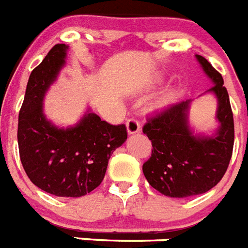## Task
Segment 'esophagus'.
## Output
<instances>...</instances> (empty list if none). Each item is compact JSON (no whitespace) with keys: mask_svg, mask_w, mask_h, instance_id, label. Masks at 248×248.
Here are the masks:
<instances>
[{"mask_svg":"<svg viewBox=\"0 0 248 248\" xmlns=\"http://www.w3.org/2000/svg\"><path fill=\"white\" fill-rule=\"evenodd\" d=\"M126 129H128L129 134L138 133L140 130V123L135 119V118H130V119L126 120Z\"/></svg>","mask_w":248,"mask_h":248,"instance_id":"1","label":"esophagus"}]
</instances>
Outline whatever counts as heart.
<instances>
[{
  "label": "heart",
  "instance_id": "b5f03b06",
  "mask_svg": "<svg viewBox=\"0 0 248 248\" xmlns=\"http://www.w3.org/2000/svg\"><path fill=\"white\" fill-rule=\"evenodd\" d=\"M172 99H173V95L172 94L164 95V96H163V98L160 99V100L158 101V103H156V107H158V108L167 107V105H168V104L170 103V101H172Z\"/></svg>",
  "mask_w": 248,
  "mask_h": 248
}]
</instances>
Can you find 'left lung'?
<instances>
[{
    "instance_id": "8db88e82",
    "label": "left lung",
    "mask_w": 248,
    "mask_h": 248,
    "mask_svg": "<svg viewBox=\"0 0 248 248\" xmlns=\"http://www.w3.org/2000/svg\"><path fill=\"white\" fill-rule=\"evenodd\" d=\"M196 58L213 81L207 92L218 100L217 133L211 137L193 134L188 124L190 100L172 104L148 116L143 126L153 147L143 173L154 189L173 198L206 193L215 187L225 175L233 150V114L223 78L203 56Z\"/></svg>"
}]
</instances>
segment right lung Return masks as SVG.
Returning <instances> with one entry per match:
<instances>
[{
  "instance_id": "right-lung-1",
  "label": "right lung",
  "mask_w": 248,
  "mask_h": 248,
  "mask_svg": "<svg viewBox=\"0 0 248 248\" xmlns=\"http://www.w3.org/2000/svg\"><path fill=\"white\" fill-rule=\"evenodd\" d=\"M69 46L58 44L32 70L18 114L20 159L33 185L58 197H82L100 186L114 150L128 138L124 124L111 125L86 113L75 126L58 128L42 111L48 86L65 65Z\"/></svg>"
}]
</instances>
